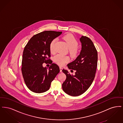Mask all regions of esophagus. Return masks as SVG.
I'll return each instance as SVG.
<instances>
[{
    "label": "esophagus",
    "instance_id": "obj_1",
    "mask_svg": "<svg viewBox=\"0 0 123 123\" xmlns=\"http://www.w3.org/2000/svg\"><path fill=\"white\" fill-rule=\"evenodd\" d=\"M59 69H60V72H62V70H63V68L61 67H59Z\"/></svg>",
    "mask_w": 123,
    "mask_h": 123
}]
</instances>
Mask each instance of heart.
<instances>
[{
  "label": "heart",
  "mask_w": 123,
  "mask_h": 123,
  "mask_svg": "<svg viewBox=\"0 0 123 123\" xmlns=\"http://www.w3.org/2000/svg\"><path fill=\"white\" fill-rule=\"evenodd\" d=\"M63 38L68 45L70 54L72 56H76L78 53V48L77 47L78 43L74 36L72 35L68 34L64 35ZM56 41V39H54L50 44V51L52 53H54L55 52L54 45ZM53 60L54 62L59 65L62 66L69 61L70 58L68 56L59 54L54 57Z\"/></svg>",
  "instance_id": "heart-1"
}]
</instances>
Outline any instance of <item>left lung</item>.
I'll use <instances>...</instances> for the list:
<instances>
[{"mask_svg":"<svg viewBox=\"0 0 123 123\" xmlns=\"http://www.w3.org/2000/svg\"><path fill=\"white\" fill-rule=\"evenodd\" d=\"M82 50L76 59L67 64L71 71H75L74 75L63 69L66 78L63 84L64 92L72 96H77L84 93L94 81L97 66L98 53L93 42L87 36L80 38Z\"/></svg>","mask_w":123,"mask_h":123,"instance_id":"8db88e82","label":"left lung"}]
</instances>
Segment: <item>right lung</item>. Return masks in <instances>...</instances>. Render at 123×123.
Returning a JSON list of instances; mask_svg holds the SVG:
<instances>
[{"instance_id":"right-lung-1","label":"right lung","mask_w":123,"mask_h":123,"mask_svg":"<svg viewBox=\"0 0 123 123\" xmlns=\"http://www.w3.org/2000/svg\"><path fill=\"white\" fill-rule=\"evenodd\" d=\"M62 32L45 31L34 35L24 47L22 72L25 83L31 91L41 93L47 91L51 82L60 71L59 66L50 59V44ZM51 64L48 70L44 62Z\"/></svg>"}]
</instances>
